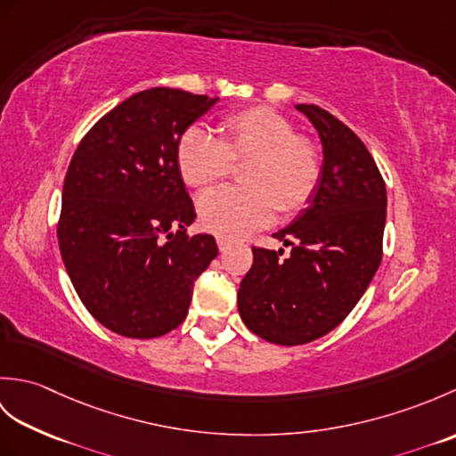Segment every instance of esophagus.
Returning a JSON list of instances; mask_svg holds the SVG:
<instances>
[{
	"mask_svg": "<svg viewBox=\"0 0 456 456\" xmlns=\"http://www.w3.org/2000/svg\"><path fill=\"white\" fill-rule=\"evenodd\" d=\"M229 240L227 239H223V237H217V247H219V250H221V253H225V250L229 248Z\"/></svg>",
	"mask_w": 456,
	"mask_h": 456,
	"instance_id": "esophagus-1",
	"label": "esophagus"
}]
</instances>
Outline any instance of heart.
I'll return each instance as SVG.
<instances>
[{
  "label": "heart",
  "mask_w": 456,
  "mask_h": 456,
  "mask_svg": "<svg viewBox=\"0 0 456 456\" xmlns=\"http://www.w3.org/2000/svg\"><path fill=\"white\" fill-rule=\"evenodd\" d=\"M286 115L255 105L219 123V141L200 127L182 134L176 164L190 188L209 190L225 180L233 162H247L248 188L211 191L198 203L201 225L223 239H239L266 227L280 211L294 217L314 198L322 178V154L294 133Z\"/></svg>",
  "instance_id": "1"
}]
</instances>
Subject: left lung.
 <instances>
[{
  "label": "left lung",
  "mask_w": 456,
  "mask_h": 456,
  "mask_svg": "<svg viewBox=\"0 0 456 456\" xmlns=\"http://www.w3.org/2000/svg\"><path fill=\"white\" fill-rule=\"evenodd\" d=\"M319 134L322 178L305 209L274 233L284 248H253L237 294L239 315L268 343L327 335L353 312L382 260L386 183L364 142L335 115L296 105Z\"/></svg>",
  "instance_id": "1"
}]
</instances>
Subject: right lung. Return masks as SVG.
Masks as SVG:
<instances>
[{
	"instance_id": "1",
	"label": "right lung",
	"mask_w": 456,
	"mask_h": 456,
	"mask_svg": "<svg viewBox=\"0 0 456 456\" xmlns=\"http://www.w3.org/2000/svg\"><path fill=\"white\" fill-rule=\"evenodd\" d=\"M219 98L174 88L131 95L76 149L62 188L58 247L76 294L110 331L152 338L188 315L196 278L217 256L196 219L176 147Z\"/></svg>"
}]
</instances>
